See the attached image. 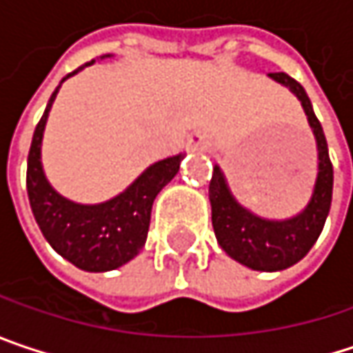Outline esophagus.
<instances>
[{"label":"esophagus","instance_id":"esophagus-1","mask_svg":"<svg viewBox=\"0 0 353 353\" xmlns=\"http://www.w3.org/2000/svg\"><path fill=\"white\" fill-rule=\"evenodd\" d=\"M189 146L190 148H194V150H205V148H207V139H205L203 134L194 132V134H190L189 137Z\"/></svg>","mask_w":353,"mask_h":353}]
</instances>
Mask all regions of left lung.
I'll return each mask as SVG.
<instances>
[{
    "mask_svg": "<svg viewBox=\"0 0 353 353\" xmlns=\"http://www.w3.org/2000/svg\"><path fill=\"white\" fill-rule=\"evenodd\" d=\"M269 78L285 86L301 102L317 146V176L303 211L290 219H265L241 205L229 189L221 166L214 164L209 185L214 237L231 259L253 271H283L301 261L323 231L334 190V166L312 100L303 86L288 74L277 72L269 74Z\"/></svg>",
    "mask_w": 353,
    "mask_h": 353,
    "instance_id": "8db88e82",
    "label": "left lung"
}]
</instances>
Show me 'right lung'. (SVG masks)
I'll return each instance as SVG.
<instances>
[{
  "label": "right lung",
  "instance_id": "right-lung-1",
  "mask_svg": "<svg viewBox=\"0 0 353 353\" xmlns=\"http://www.w3.org/2000/svg\"><path fill=\"white\" fill-rule=\"evenodd\" d=\"M110 58V54L100 60ZM96 60L80 65L60 82L88 68ZM54 90L43 116L34 130L28 154V196L41 235L52 249L78 269L102 273L118 269L134 259L146 243L150 211L157 194L176 176L183 152L146 166L139 176L112 199L96 205H82L62 196L50 185L41 166V140L52 104L60 92Z\"/></svg>",
  "mask_w": 353,
  "mask_h": 353
}]
</instances>
